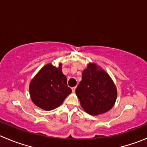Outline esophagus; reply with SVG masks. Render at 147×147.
I'll return each mask as SVG.
<instances>
[{
	"label": "esophagus",
	"instance_id": "obj_1",
	"mask_svg": "<svg viewBox=\"0 0 147 147\" xmlns=\"http://www.w3.org/2000/svg\"><path fill=\"white\" fill-rule=\"evenodd\" d=\"M75 89H76V87H73V88H72V92H75Z\"/></svg>",
	"mask_w": 147,
	"mask_h": 147
}]
</instances>
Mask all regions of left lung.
I'll return each instance as SVG.
<instances>
[{
	"instance_id": "left-lung-1",
	"label": "left lung",
	"mask_w": 147,
	"mask_h": 147,
	"mask_svg": "<svg viewBox=\"0 0 147 147\" xmlns=\"http://www.w3.org/2000/svg\"><path fill=\"white\" fill-rule=\"evenodd\" d=\"M86 113L98 116L111 109L117 98V89L108 73L95 63L82 71V80L75 90Z\"/></svg>"
}]
</instances>
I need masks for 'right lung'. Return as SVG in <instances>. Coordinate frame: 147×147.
Listing matches in <instances>:
<instances>
[{
  "label": "right lung",
  "instance_id": "right-lung-1",
  "mask_svg": "<svg viewBox=\"0 0 147 147\" xmlns=\"http://www.w3.org/2000/svg\"><path fill=\"white\" fill-rule=\"evenodd\" d=\"M72 92L67 86V78L62 70V63L57 67L47 64L34 76L29 84L32 102L45 111L59 107Z\"/></svg>",
  "mask_w": 147,
  "mask_h": 147
}]
</instances>
